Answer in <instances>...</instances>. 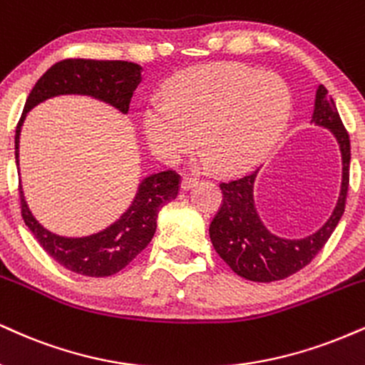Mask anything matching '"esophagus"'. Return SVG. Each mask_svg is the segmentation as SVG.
Returning <instances> with one entry per match:
<instances>
[{
	"mask_svg": "<svg viewBox=\"0 0 365 365\" xmlns=\"http://www.w3.org/2000/svg\"><path fill=\"white\" fill-rule=\"evenodd\" d=\"M195 185H197V178H192V177H183L182 182H180V188H182V190H190V188Z\"/></svg>",
	"mask_w": 365,
	"mask_h": 365,
	"instance_id": "esophagus-1",
	"label": "esophagus"
}]
</instances>
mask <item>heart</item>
Listing matches in <instances>:
<instances>
[{
	"mask_svg": "<svg viewBox=\"0 0 365 365\" xmlns=\"http://www.w3.org/2000/svg\"><path fill=\"white\" fill-rule=\"evenodd\" d=\"M291 110V90L277 73L241 63L205 64L170 80L165 100L148 102L143 130L165 163H178L199 140L205 149L202 165L235 173L267 156Z\"/></svg>",
	"mask_w": 365,
	"mask_h": 365,
	"instance_id": "1",
	"label": "heart"
}]
</instances>
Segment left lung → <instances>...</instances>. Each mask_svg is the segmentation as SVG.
Returning a JSON list of instances; mask_svg holds the SVG:
<instances>
[{
    "label": "left lung",
    "instance_id": "1",
    "mask_svg": "<svg viewBox=\"0 0 365 365\" xmlns=\"http://www.w3.org/2000/svg\"><path fill=\"white\" fill-rule=\"evenodd\" d=\"M311 124L324 127L335 135L341 155L340 195L331 216L318 231L304 238H284L263 225L255 205L258 170L247 177L221 183L222 204L209 227L212 247L240 277L253 282H274L299 272L324 247L344 216L349 190L350 139L336 105L323 85L318 86Z\"/></svg>",
    "mask_w": 365,
    "mask_h": 365
}]
</instances>
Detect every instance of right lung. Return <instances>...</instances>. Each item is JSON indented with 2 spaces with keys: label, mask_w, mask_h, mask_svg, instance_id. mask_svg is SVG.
<instances>
[{
  "label": "right lung",
  "mask_w": 365,
  "mask_h": 365,
  "mask_svg": "<svg viewBox=\"0 0 365 365\" xmlns=\"http://www.w3.org/2000/svg\"><path fill=\"white\" fill-rule=\"evenodd\" d=\"M140 71L143 68L139 64L127 61L91 59H66L47 69L30 91L16 125V168L21 125L34 107L54 96L81 95L110 105L120 113H127L134 90L140 83ZM178 178L171 170L144 177L125 212L110 226L90 236L69 238L43 227L29 209L20 185L21 217L46 253L64 269L86 277H108L129 265L148 247L156 232L160 210L177 199Z\"/></svg>",
  "instance_id": "add662e5"
}]
</instances>
